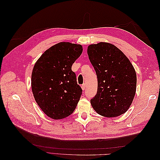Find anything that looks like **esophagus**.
Listing matches in <instances>:
<instances>
[{
    "instance_id": "1",
    "label": "esophagus",
    "mask_w": 160,
    "mask_h": 160,
    "mask_svg": "<svg viewBox=\"0 0 160 160\" xmlns=\"http://www.w3.org/2000/svg\"><path fill=\"white\" fill-rule=\"evenodd\" d=\"M81 87H82V89L84 91V89H86V84H83L82 86H81Z\"/></svg>"
}]
</instances>
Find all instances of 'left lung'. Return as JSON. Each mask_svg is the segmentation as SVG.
<instances>
[{"label":"left lung","instance_id":"obj_1","mask_svg":"<svg viewBox=\"0 0 160 160\" xmlns=\"http://www.w3.org/2000/svg\"><path fill=\"white\" fill-rule=\"evenodd\" d=\"M87 53L98 78L97 93L91 100L94 110L107 118L124 113L136 91V73L130 60L107 42L89 45Z\"/></svg>","mask_w":160,"mask_h":160}]
</instances>
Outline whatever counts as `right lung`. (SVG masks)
<instances>
[{"mask_svg":"<svg viewBox=\"0 0 160 160\" xmlns=\"http://www.w3.org/2000/svg\"><path fill=\"white\" fill-rule=\"evenodd\" d=\"M82 52V45L61 42L45 51L33 67V97L44 113L54 120L72 114L80 100L82 89L71 67Z\"/></svg>","mask_w":160,"mask_h":160,"instance_id":"obj_1","label":"right lung"}]
</instances>
